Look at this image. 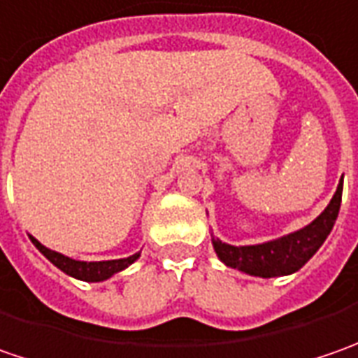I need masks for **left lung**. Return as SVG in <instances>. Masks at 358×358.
I'll list each match as a JSON object with an SVG mask.
<instances>
[{
    "label": "left lung",
    "instance_id": "obj_1",
    "mask_svg": "<svg viewBox=\"0 0 358 358\" xmlns=\"http://www.w3.org/2000/svg\"><path fill=\"white\" fill-rule=\"evenodd\" d=\"M343 197V179L338 181L337 191L331 203L324 207V211L317 219H313L309 225L296 229L293 233H287L277 239L257 243V245H229L217 239L211 233V243L217 257L231 268L243 271L253 277H282L293 275L303 267L313 255L321 249L324 239L335 227V221L341 209Z\"/></svg>",
    "mask_w": 358,
    "mask_h": 358
}]
</instances>
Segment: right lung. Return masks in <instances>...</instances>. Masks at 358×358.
I'll return each instance as SVG.
<instances>
[{
  "label": "right lung",
  "mask_w": 358,
  "mask_h": 358,
  "mask_svg": "<svg viewBox=\"0 0 358 358\" xmlns=\"http://www.w3.org/2000/svg\"><path fill=\"white\" fill-rule=\"evenodd\" d=\"M29 239L37 247V251L43 255L48 261H51L59 271H63L65 275H69L73 279H79V281L85 282L107 281L113 275H117L119 271H123V268L133 265L139 259V255H141V251H139V253L129 255L125 259H111V261H77V259H71L67 255H62L57 253V251H53V249H48L45 245H41L31 235H29Z\"/></svg>",
  "instance_id": "add662e5"
}]
</instances>
